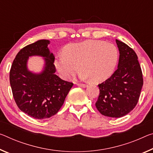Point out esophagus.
Returning a JSON list of instances; mask_svg holds the SVG:
<instances>
[{"instance_id":"1","label":"esophagus","mask_w":153,"mask_h":153,"mask_svg":"<svg viewBox=\"0 0 153 153\" xmlns=\"http://www.w3.org/2000/svg\"><path fill=\"white\" fill-rule=\"evenodd\" d=\"M77 85L81 86V87H83V88H85V87L87 86V85L85 84H77Z\"/></svg>"}]
</instances>
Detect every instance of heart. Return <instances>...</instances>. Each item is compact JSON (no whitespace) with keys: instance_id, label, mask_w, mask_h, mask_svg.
I'll return each mask as SVG.
<instances>
[{"instance_id":"1","label":"heart","mask_w":153,"mask_h":153,"mask_svg":"<svg viewBox=\"0 0 153 153\" xmlns=\"http://www.w3.org/2000/svg\"><path fill=\"white\" fill-rule=\"evenodd\" d=\"M118 60V51L113 43L89 40L68 45L65 54L57 56L55 65L65 79L74 76L79 66L81 78L99 82L112 75Z\"/></svg>"}]
</instances>
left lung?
<instances>
[{
  "instance_id": "8db88e82",
  "label": "left lung",
  "mask_w": 153,
  "mask_h": 153,
  "mask_svg": "<svg viewBox=\"0 0 153 153\" xmlns=\"http://www.w3.org/2000/svg\"><path fill=\"white\" fill-rule=\"evenodd\" d=\"M120 52L118 69L98 84L99 95L95 106L101 114L120 118L129 113L139 100L143 86L141 67L135 51L116 39Z\"/></svg>"
}]
</instances>
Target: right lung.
I'll return each instance as SVG.
<instances>
[{
	"label": "right lung",
	"mask_w": 153,
	"mask_h": 153,
	"mask_svg": "<svg viewBox=\"0 0 153 153\" xmlns=\"http://www.w3.org/2000/svg\"><path fill=\"white\" fill-rule=\"evenodd\" d=\"M49 43L48 40L42 39L23 48L13 60L9 73L12 93L17 105L36 119L55 115L74 85L54 74V56L48 49ZM35 55L45 57V68L42 74H33L27 69L28 56Z\"/></svg>",
	"instance_id": "add662e5"
}]
</instances>
